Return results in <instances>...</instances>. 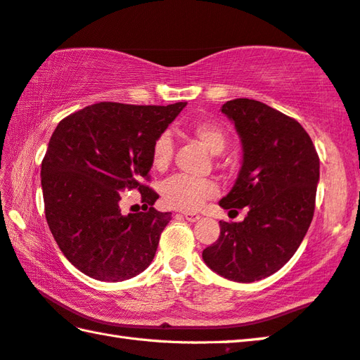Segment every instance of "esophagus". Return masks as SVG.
<instances>
[{
	"label": "esophagus",
	"instance_id": "34e87169",
	"mask_svg": "<svg viewBox=\"0 0 360 360\" xmlns=\"http://www.w3.org/2000/svg\"><path fill=\"white\" fill-rule=\"evenodd\" d=\"M182 215H184L186 220H188V221L200 220V215L197 212H182Z\"/></svg>",
	"mask_w": 360,
	"mask_h": 360
}]
</instances>
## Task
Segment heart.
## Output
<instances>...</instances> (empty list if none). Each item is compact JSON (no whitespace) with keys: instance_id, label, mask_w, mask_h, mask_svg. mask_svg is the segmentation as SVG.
Masks as SVG:
<instances>
[{"instance_id":"1","label":"heart","mask_w":360,"mask_h":360,"mask_svg":"<svg viewBox=\"0 0 360 360\" xmlns=\"http://www.w3.org/2000/svg\"><path fill=\"white\" fill-rule=\"evenodd\" d=\"M195 135L202 146L214 155L225 151L228 139L225 130L215 122H200L193 127ZM173 158V140L169 134H162L154 141L151 149V163L155 169L163 172L167 169ZM162 201L167 206L179 211L193 212L205 205L207 200L219 195V187L214 181L188 178V176L176 174L167 179L160 188Z\"/></svg>"}]
</instances>
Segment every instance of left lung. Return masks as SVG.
Wrapping results in <instances>:
<instances>
[{
  "label": "left lung",
  "mask_w": 360,
  "mask_h": 360,
  "mask_svg": "<svg viewBox=\"0 0 360 360\" xmlns=\"http://www.w3.org/2000/svg\"><path fill=\"white\" fill-rule=\"evenodd\" d=\"M243 146V163L224 209L248 207L243 221H220V236L202 250L219 276L250 283L288 263L315 211L319 158L300 124L253 99L221 105Z\"/></svg>",
  "instance_id": "left-lung-1"
}]
</instances>
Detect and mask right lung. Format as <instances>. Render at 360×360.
Returning a JSON list of instances; mask_svg holds the SVG:
<instances>
[{
    "label": "right lung",
    "instance_id": "add662e5",
    "mask_svg": "<svg viewBox=\"0 0 360 360\" xmlns=\"http://www.w3.org/2000/svg\"><path fill=\"white\" fill-rule=\"evenodd\" d=\"M187 105L101 102L58 124L42 160L45 217L58 247L84 276L122 282L154 259L172 212L155 211L149 179L158 136ZM136 188L145 213L124 216L119 193Z\"/></svg>",
    "mask_w": 360,
    "mask_h": 360
}]
</instances>
